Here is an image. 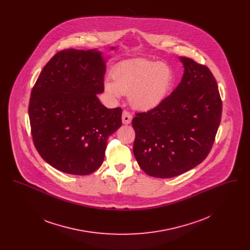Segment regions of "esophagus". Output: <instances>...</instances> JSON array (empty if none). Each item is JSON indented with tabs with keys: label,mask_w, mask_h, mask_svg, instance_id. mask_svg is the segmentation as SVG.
Instances as JSON below:
<instances>
[{
	"label": "esophagus",
	"mask_w": 250,
	"mask_h": 250,
	"mask_svg": "<svg viewBox=\"0 0 250 250\" xmlns=\"http://www.w3.org/2000/svg\"><path fill=\"white\" fill-rule=\"evenodd\" d=\"M122 121H123V124H124V125H128V124H130L131 121H132V115H131L128 111H126V110L123 111Z\"/></svg>",
	"instance_id": "1"
}]
</instances>
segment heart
<instances>
[{
	"label": "heart",
	"mask_w": 250,
	"mask_h": 250,
	"mask_svg": "<svg viewBox=\"0 0 250 250\" xmlns=\"http://www.w3.org/2000/svg\"><path fill=\"white\" fill-rule=\"evenodd\" d=\"M111 79L113 83H105L108 95L119 98L121 94H126L132 107L146 111L165 100L172 83V71L163 62L130 60L115 65Z\"/></svg>",
	"instance_id": "b5f03b06"
}]
</instances>
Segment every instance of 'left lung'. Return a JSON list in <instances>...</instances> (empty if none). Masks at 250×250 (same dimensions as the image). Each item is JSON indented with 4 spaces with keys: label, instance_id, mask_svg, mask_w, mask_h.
Here are the masks:
<instances>
[{
    "label": "left lung",
    "instance_id": "obj_1",
    "mask_svg": "<svg viewBox=\"0 0 250 250\" xmlns=\"http://www.w3.org/2000/svg\"><path fill=\"white\" fill-rule=\"evenodd\" d=\"M180 61L185 71L176 89L132 120L134 155L144 172L157 178H171L201 164L221 120L222 101L212 72L190 58Z\"/></svg>",
    "mask_w": 250,
    "mask_h": 250
}]
</instances>
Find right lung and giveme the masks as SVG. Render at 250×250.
<instances>
[{"mask_svg": "<svg viewBox=\"0 0 250 250\" xmlns=\"http://www.w3.org/2000/svg\"><path fill=\"white\" fill-rule=\"evenodd\" d=\"M105 62L96 49L61 50L32 90L28 112L34 144L62 172L93 173L104 160L107 138L122 125V108H107L97 97L104 91Z\"/></svg>", "mask_w": 250, "mask_h": 250, "instance_id": "1", "label": "right lung"}]
</instances>
